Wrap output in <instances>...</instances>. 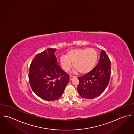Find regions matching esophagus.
Segmentation results:
<instances>
[{
    "label": "esophagus",
    "mask_w": 134,
    "mask_h": 134,
    "mask_svg": "<svg viewBox=\"0 0 134 134\" xmlns=\"http://www.w3.org/2000/svg\"><path fill=\"white\" fill-rule=\"evenodd\" d=\"M76 78V77H75V76H72V75H70V76H69V79H70V80H71L72 79H73V78Z\"/></svg>",
    "instance_id": "obj_1"
}]
</instances>
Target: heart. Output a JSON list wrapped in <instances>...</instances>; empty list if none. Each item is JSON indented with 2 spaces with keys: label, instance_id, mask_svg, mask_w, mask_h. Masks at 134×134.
Masks as SVG:
<instances>
[{
  "label": "heart",
  "instance_id": "obj_1",
  "mask_svg": "<svg viewBox=\"0 0 134 134\" xmlns=\"http://www.w3.org/2000/svg\"><path fill=\"white\" fill-rule=\"evenodd\" d=\"M98 58V53L94 48H76L69 51L66 56H62L60 63L66 71L71 69L73 63L76 70L85 74L90 72L95 67Z\"/></svg>",
  "mask_w": 134,
  "mask_h": 134
}]
</instances>
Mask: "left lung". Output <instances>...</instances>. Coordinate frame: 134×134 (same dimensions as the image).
Masks as SVG:
<instances>
[{"mask_svg": "<svg viewBox=\"0 0 134 134\" xmlns=\"http://www.w3.org/2000/svg\"><path fill=\"white\" fill-rule=\"evenodd\" d=\"M111 61L104 50H102L97 66L86 75L78 78L77 90L85 99H94L101 95L107 88L110 79Z\"/></svg>", "mask_w": 134, "mask_h": 134, "instance_id": "1", "label": "left lung"}]
</instances>
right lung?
<instances>
[{"label": "right lung", "instance_id": "1", "mask_svg": "<svg viewBox=\"0 0 134 134\" xmlns=\"http://www.w3.org/2000/svg\"><path fill=\"white\" fill-rule=\"evenodd\" d=\"M56 48L37 54L30 66L29 79L33 92L41 99L52 101L59 99L69 82V75L57 64Z\"/></svg>", "mask_w": 134, "mask_h": 134}]
</instances>
